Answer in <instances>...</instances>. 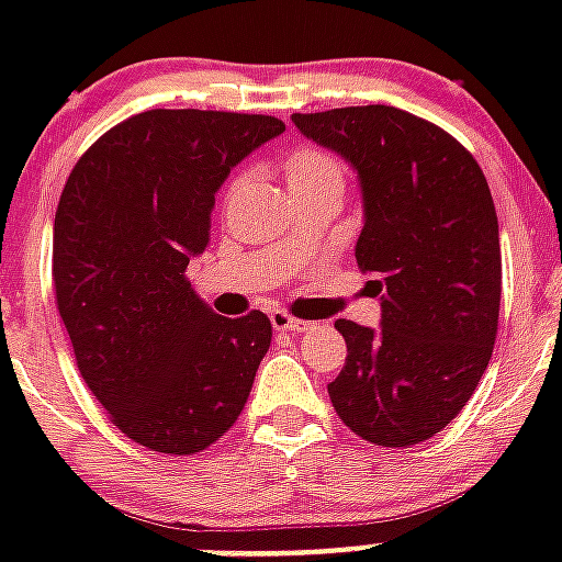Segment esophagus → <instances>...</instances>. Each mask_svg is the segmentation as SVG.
Segmentation results:
<instances>
[{
    "instance_id": "obj_1",
    "label": "esophagus",
    "mask_w": 562,
    "mask_h": 562,
    "mask_svg": "<svg viewBox=\"0 0 562 562\" xmlns=\"http://www.w3.org/2000/svg\"><path fill=\"white\" fill-rule=\"evenodd\" d=\"M271 324L277 333H306V329H312L308 321H300V317L289 315V312H282V308L271 312Z\"/></svg>"
}]
</instances>
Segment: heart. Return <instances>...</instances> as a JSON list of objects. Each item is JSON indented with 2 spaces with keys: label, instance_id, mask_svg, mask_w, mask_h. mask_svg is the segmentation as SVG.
<instances>
[{
  "label": "heart",
  "instance_id": "obj_1",
  "mask_svg": "<svg viewBox=\"0 0 562 562\" xmlns=\"http://www.w3.org/2000/svg\"><path fill=\"white\" fill-rule=\"evenodd\" d=\"M280 169L294 198H303V194H333V198L341 201L344 189H347V171H344L341 160L326 151V148H321V145L291 148L280 160ZM241 183H245L241 175H233L227 180L224 194H221V206L233 203Z\"/></svg>",
  "mask_w": 562,
  "mask_h": 562
}]
</instances>
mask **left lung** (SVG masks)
I'll return each mask as SVG.
<instances>
[{
	"mask_svg": "<svg viewBox=\"0 0 562 562\" xmlns=\"http://www.w3.org/2000/svg\"><path fill=\"white\" fill-rule=\"evenodd\" d=\"M291 122L359 171L356 262L382 294V329L335 321L347 361L329 400L361 440L408 449L461 414L493 356L502 247L487 178L452 134L408 110L335 108Z\"/></svg>",
	"mask_w": 562,
	"mask_h": 562,
	"instance_id": "8db88e82",
	"label": "left lung"
}]
</instances>
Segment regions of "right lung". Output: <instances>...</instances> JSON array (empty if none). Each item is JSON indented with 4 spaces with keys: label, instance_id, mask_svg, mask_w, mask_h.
Listing matches in <instances>:
<instances>
[{
    "label": "right lung",
    "instance_id": "1",
    "mask_svg": "<svg viewBox=\"0 0 562 562\" xmlns=\"http://www.w3.org/2000/svg\"><path fill=\"white\" fill-rule=\"evenodd\" d=\"M282 131L256 113L145 110L101 134L66 178L52 245L57 312L110 423L151 452L210 449L271 347L268 315H215L187 268L210 245L229 169Z\"/></svg>",
    "mask_w": 562,
    "mask_h": 562
}]
</instances>
